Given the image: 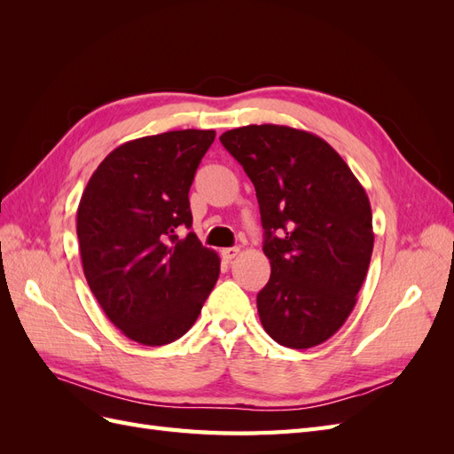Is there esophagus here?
I'll return each instance as SVG.
<instances>
[{
    "label": "esophagus",
    "mask_w": 454,
    "mask_h": 454,
    "mask_svg": "<svg viewBox=\"0 0 454 454\" xmlns=\"http://www.w3.org/2000/svg\"><path fill=\"white\" fill-rule=\"evenodd\" d=\"M239 248H223L222 250V257L227 261V263H229V261H232V259H235L237 255H239Z\"/></svg>",
    "instance_id": "1"
}]
</instances>
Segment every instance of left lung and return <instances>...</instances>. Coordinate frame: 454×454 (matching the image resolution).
<instances>
[{
    "mask_svg": "<svg viewBox=\"0 0 454 454\" xmlns=\"http://www.w3.org/2000/svg\"><path fill=\"white\" fill-rule=\"evenodd\" d=\"M255 187L270 278L257 294L265 332L310 348L347 322L373 254V215L348 164L318 136L248 125L219 136Z\"/></svg>",
    "mask_w": 454,
    "mask_h": 454,
    "instance_id": "8db88e82",
    "label": "left lung"
}]
</instances>
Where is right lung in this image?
I'll return each mask as SVG.
<instances>
[{"instance_id": "right-lung-1", "label": "right lung", "mask_w": 454, "mask_h": 454, "mask_svg": "<svg viewBox=\"0 0 454 454\" xmlns=\"http://www.w3.org/2000/svg\"><path fill=\"white\" fill-rule=\"evenodd\" d=\"M214 130H172L114 149L77 208L83 272L106 316L129 339L162 347L199 318L219 257L191 227L189 189Z\"/></svg>"}]
</instances>
